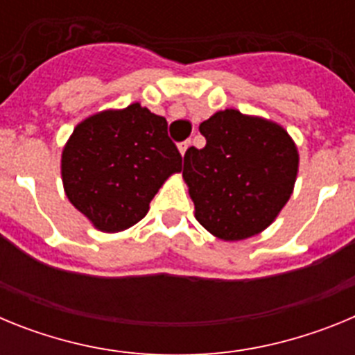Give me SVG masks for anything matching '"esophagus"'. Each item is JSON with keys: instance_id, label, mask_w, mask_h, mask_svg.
<instances>
[{"instance_id": "esophagus-1", "label": "esophagus", "mask_w": 355, "mask_h": 355, "mask_svg": "<svg viewBox=\"0 0 355 355\" xmlns=\"http://www.w3.org/2000/svg\"><path fill=\"white\" fill-rule=\"evenodd\" d=\"M190 146H192V142H190V140H184V142H181L180 146H178V147H180V153H181V156H184V153H187V150H188V147H190Z\"/></svg>"}]
</instances>
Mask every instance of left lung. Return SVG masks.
<instances>
[{
	"instance_id": "8db88e82",
	"label": "left lung",
	"mask_w": 355,
	"mask_h": 355,
	"mask_svg": "<svg viewBox=\"0 0 355 355\" xmlns=\"http://www.w3.org/2000/svg\"><path fill=\"white\" fill-rule=\"evenodd\" d=\"M199 131L206 146L190 147L183 167L197 222L225 241L261 233L293 192L295 142L283 126L233 108L216 112Z\"/></svg>"
}]
</instances>
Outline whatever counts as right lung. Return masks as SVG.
Returning a JSON list of instances; mask_svg holds the SVG:
<instances>
[{
    "instance_id": "1",
    "label": "right lung",
    "mask_w": 355,
    "mask_h": 355,
    "mask_svg": "<svg viewBox=\"0 0 355 355\" xmlns=\"http://www.w3.org/2000/svg\"><path fill=\"white\" fill-rule=\"evenodd\" d=\"M165 117L133 103L106 110L74 128L62 153L71 205L94 227L119 233L140 222L168 175L181 171Z\"/></svg>"
}]
</instances>
